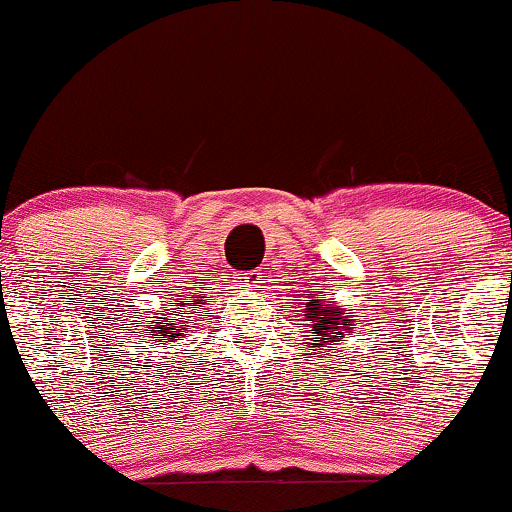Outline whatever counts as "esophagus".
<instances>
[{
	"label": "esophagus",
	"mask_w": 512,
	"mask_h": 512,
	"mask_svg": "<svg viewBox=\"0 0 512 512\" xmlns=\"http://www.w3.org/2000/svg\"><path fill=\"white\" fill-rule=\"evenodd\" d=\"M237 279H240V282L247 286V289H258V286H261V282H263V270H249Z\"/></svg>",
	"instance_id": "1"
}]
</instances>
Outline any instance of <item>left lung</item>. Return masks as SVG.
I'll use <instances>...</instances> for the list:
<instances>
[{
	"label": "left lung",
	"mask_w": 512,
	"mask_h": 512,
	"mask_svg": "<svg viewBox=\"0 0 512 512\" xmlns=\"http://www.w3.org/2000/svg\"><path fill=\"white\" fill-rule=\"evenodd\" d=\"M317 305H319V300L317 303H307V312H312L314 319H319V324H314L317 326L314 331L321 335V340L324 342H338L342 338V331H349V326H354L352 319L340 317V314H345V312H335L333 307L319 310ZM310 321H312V317H310ZM314 342H319V340H314Z\"/></svg>",
	"instance_id": "left-lung-1"
}]
</instances>
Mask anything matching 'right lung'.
I'll return each instance as SVG.
<instances>
[{
	"mask_svg": "<svg viewBox=\"0 0 512 512\" xmlns=\"http://www.w3.org/2000/svg\"><path fill=\"white\" fill-rule=\"evenodd\" d=\"M186 303H191V300H186ZM177 310H184V305H181V300L177 303ZM179 314H184V312H179ZM163 319V317H160ZM160 319H156V324H160ZM160 333L163 335H170V342L177 338V335L181 333V328L177 326V324H167V326H160Z\"/></svg>",
	"mask_w": 512,
	"mask_h": 512,
	"instance_id": "obj_1",
	"label": "right lung"
}]
</instances>
